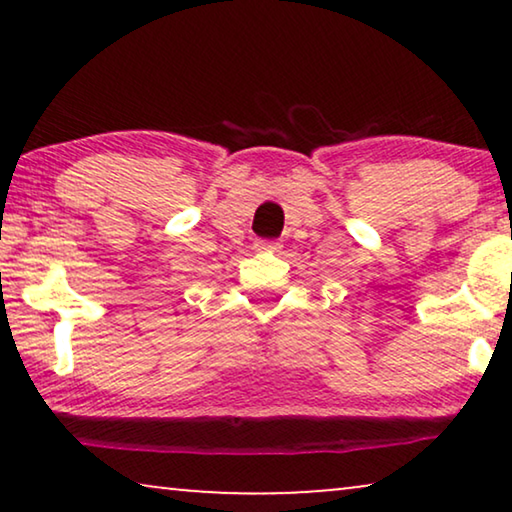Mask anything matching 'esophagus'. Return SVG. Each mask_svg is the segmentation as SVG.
Here are the masks:
<instances>
[{
  "mask_svg": "<svg viewBox=\"0 0 512 512\" xmlns=\"http://www.w3.org/2000/svg\"><path fill=\"white\" fill-rule=\"evenodd\" d=\"M254 247H256V251H279L282 244L275 242V240H256Z\"/></svg>",
  "mask_w": 512,
  "mask_h": 512,
  "instance_id": "esophagus-1",
  "label": "esophagus"
}]
</instances>
